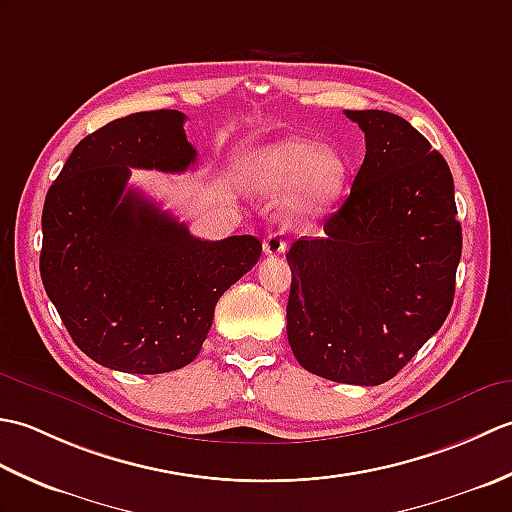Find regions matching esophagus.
I'll list each match as a JSON object with an SVG mask.
<instances>
[{"label": "esophagus", "instance_id": "1", "mask_svg": "<svg viewBox=\"0 0 512 512\" xmlns=\"http://www.w3.org/2000/svg\"><path fill=\"white\" fill-rule=\"evenodd\" d=\"M264 253H266V255L286 253V239L281 237L279 233H268V235L264 237Z\"/></svg>", "mask_w": 512, "mask_h": 512}]
</instances>
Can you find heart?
Returning a JSON list of instances; mask_svg holds the SVG:
<instances>
[{"label": "heart", "instance_id": "obj_1", "mask_svg": "<svg viewBox=\"0 0 512 512\" xmlns=\"http://www.w3.org/2000/svg\"><path fill=\"white\" fill-rule=\"evenodd\" d=\"M347 160L332 147L306 138H284L259 147L246 160V184L262 195L290 191L288 213L314 217L339 198L347 182Z\"/></svg>", "mask_w": 512, "mask_h": 512}]
</instances>
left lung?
Returning <instances> with one entry per match:
<instances>
[{
    "instance_id": "1",
    "label": "left lung",
    "mask_w": 512,
    "mask_h": 512,
    "mask_svg": "<svg viewBox=\"0 0 512 512\" xmlns=\"http://www.w3.org/2000/svg\"><path fill=\"white\" fill-rule=\"evenodd\" d=\"M365 160L323 237L297 239L286 308L299 365L347 385L394 378L453 306L462 226L447 160L405 118L345 110Z\"/></svg>"
}]
</instances>
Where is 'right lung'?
<instances>
[{
	"label": "right lung",
	"mask_w": 512,
	"mask_h": 512,
	"mask_svg": "<svg viewBox=\"0 0 512 512\" xmlns=\"http://www.w3.org/2000/svg\"><path fill=\"white\" fill-rule=\"evenodd\" d=\"M178 110L107 123L48 189L41 281L72 341L103 367L165 374L200 354L215 303L262 255L253 235L206 242L127 187L132 169L187 171L198 151Z\"/></svg>",
	"instance_id": "1"
}]
</instances>
